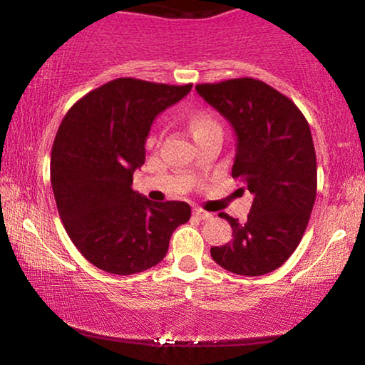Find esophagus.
<instances>
[{
	"mask_svg": "<svg viewBox=\"0 0 365 365\" xmlns=\"http://www.w3.org/2000/svg\"><path fill=\"white\" fill-rule=\"evenodd\" d=\"M194 216H196L197 219H202V221H207V219L212 217V214L204 211V209H201V207H196L194 209Z\"/></svg>",
	"mask_w": 365,
	"mask_h": 365,
	"instance_id": "1",
	"label": "esophagus"
}]
</instances>
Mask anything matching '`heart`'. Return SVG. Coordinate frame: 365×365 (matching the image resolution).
I'll list each match as a JSON object with an SVG mask.
<instances>
[{"label": "heart", "mask_w": 365, "mask_h": 365, "mask_svg": "<svg viewBox=\"0 0 365 365\" xmlns=\"http://www.w3.org/2000/svg\"><path fill=\"white\" fill-rule=\"evenodd\" d=\"M189 128H191V133L194 138L201 136V134L207 133V131H212V129H221L219 128V124L216 123V119L211 118L206 113L194 114V116L191 118V121H189ZM149 143H154V139H151Z\"/></svg>", "instance_id": "b5f03b06"}]
</instances>
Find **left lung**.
Instances as JSON below:
<instances>
[{"label":"left lung","instance_id":"1","mask_svg":"<svg viewBox=\"0 0 365 365\" xmlns=\"http://www.w3.org/2000/svg\"><path fill=\"white\" fill-rule=\"evenodd\" d=\"M204 101L236 134L232 178L254 194L246 222L226 212L232 241L211 247L219 266L241 276L276 271L301 242L317 189L311 129L291 99L252 78L197 84Z\"/></svg>","mask_w":365,"mask_h":365}]
</instances>
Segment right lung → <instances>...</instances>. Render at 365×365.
Here are the masks:
<instances>
[{
	"instance_id": "right-lung-1",
	"label": "right lung",
	"mask_w": 365,
	"mask_h": 365,
	"mask_svg": "<svg viewBox=\"0 0 365 365\" xmlns=\"http://www.w3.org/2000/svg\"><path fill=\"white\" fill-rule=\"evenodd\" d=\"M191 88L119 78L79 99L59 124L51 151L59 217L101 271L129 276L156 266L191 217L187 202H153L131 187L153 121Z\"/></svg>"
}]
</instances>
